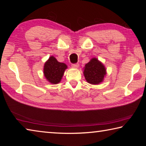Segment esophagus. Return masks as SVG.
I'll return each instance as SVG.
<instances>
[{
  "label": "esophagus",
  "mask_w": 146,
  "mask_h": 146,
  "mask_svg": "<svg viewBox=\"0 0 146 146\" xmlns=\"http://www.w3.org/2000/svg\"><path fill=\"white\" fill-rule=\"evenodd\" d=\"M71 66H72L73 68H77L79 67V64L76 63V64H71Z\"/></svg>",
  "instance_id": "34e87169"
}]
</instances>
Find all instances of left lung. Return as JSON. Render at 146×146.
<instances>
[{"instance_id": "left-lung-1", "label": "left lung", "mask_w": 146, "mask_h": 146, "mask_svg": "<svg viewBox=\"0 0 146 146\" xmlns=\"http://www.w3.org/2000/svg\"><path fill=\"white\" fill-rule=\"evenodd\" d=\"M106 68L97 58H94L86 64L84 75L87 82L91 84H98L106 75Z\"/></svg>"}]
</instances>
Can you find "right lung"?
Instances as JSON below:
<instances>
[{
    "label": "right lung",
    "instance_id": "obj_1",
    "mask_svg": "<svg viewBox=\"0 0 146 146\" xmlns=\"http://www.w3.org/2000/svg\"><path fill=\"white\" fill-rule=\"evenodd\" d=\"M66 68L65 64L59 62L54 56H50L44 64V76L49 82L56 84L60 82Z\"/></svg>",
    "mask_w": 146,
    "mask_h": 146
}]
</instances>
